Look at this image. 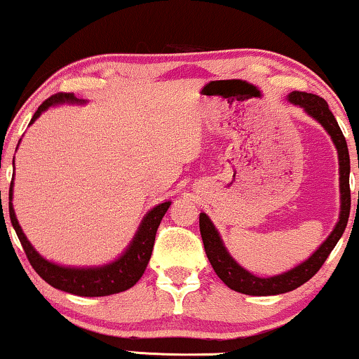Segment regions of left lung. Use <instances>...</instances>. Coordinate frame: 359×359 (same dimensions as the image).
Instances as JSON below:
<instances>
[{
	"mask_svg": "<svg viewBox=\"0 0 359 359\" xmlns=\"http://www.w3.org/2000/svg\"><path fill=\"white\" fill-rule=\"evenodd\" d=\"M290 102L294 105H299L306 110L311 117H314L322 127H324L329 135L332 136L333 143H335L338 149V159H340V190H341V211L340 219L332 231V234L327 237V241L307 259L304 264L297 265L296 269L283 275L270 276V278H259V276L249 273V271L242 269L234 262V259L228 254L226 247L223 245V241L215 229L213 223H211L208 216L205 213L200 215V232L201 239H203L205 252L208 257L211 266L216 271V275L228 285L231 290L242 294L250 296H271V294H281V292H287L296 290L306 281H309L320 266L324 265L327 257L330 255L333 247L337 245L338 239H340L343 232H345L348 218H350V208H351V195H350V154H348L346 140L343 136L340 127H338L335 117L330 112L329 104L324 99L316 94L301 93V90H292L287 97Z\"/></svg>",
	"mask_w": 359,
	"mask_h": 359,
	"instance_id": "left-lung-1",
	"label": "left lung"
}]
</instances>
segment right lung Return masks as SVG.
I'll return each instance as SVG.
<instances>
[{"instance_id": "right-lung-1", "label": "right lung", "mask_w": 359, "mask_h": 359, "mask_svg": "<svg viewBox=\"0 0 359 359\" xmlns=\"http://www.w3.org/2000/svg\"><path fill=\"white\" fill-rule=\"evenodd\" d=\"M65 100L78 102V99L74 97L73 94H55L40 104V107L37 109V112L34 114L30 123L35 122V118H37L43 110H47L50 105L65 102ZM11 200L13 182L11 187H9V218H11L13 228L16 231L19 241H21L22 249L26 252L30 265H32V269L37 271L40 278H43L50 286L57 287V290L89 297L115 294V292L127 291L131 286L136 285V281L143 276L146 266H148L156 239V231H158L161 219L164 218L165 211H168L170 206V201H164V203L158 205L144 216L143 223L140 224V229L136 232L135 239L130 244L127 252H125L118 260H115L114 264L97 266V269H68V266L55 265L52 262L42 259V257L35 252L34 247L30 245V242L27 241V237L24 236L21 226L18 223Z\"/></svg>"}]
</instances>
